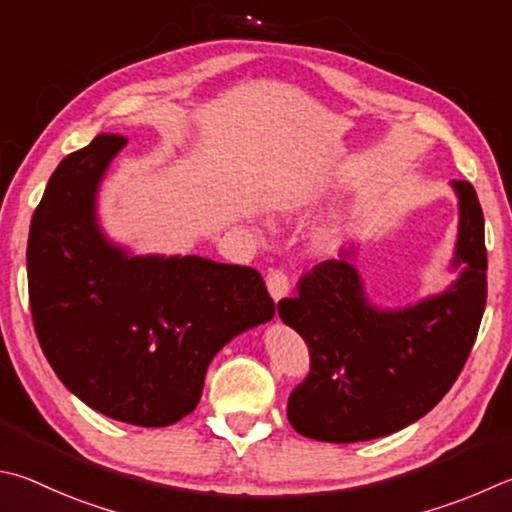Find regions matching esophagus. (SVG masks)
Masks as SVG:
<instances>
[{"label": "esophagus", "mask_w": 512, "mask_h": 512, "mask_svg": "<svg viewBox=\"0 0 512 512\" xmlns=\"http://www.w3.org/2000/svg\"><path fill=\"white\" fill-rule=\"evenodd\" d=\"M266 286H268V293H271V297H273L275 302L284 300V297L288 295V291H291V282H288V275L284 271L268 273Z\"/></svg>", "instance_id": "obj_1"}]
</instances>
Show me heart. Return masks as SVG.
<instances>
[{"label":"heart","instance_id":"b5f03b06","mask_svg":"<svg viewBox=\"0 0 512 512\" xmlns=\"http://www.w3.org/2000/svg\"><path fill=\"white\" fill-rule=\"evenodd\" d=\"M304 199H306V188H304V185H300V188H288V190H280L277 194H273L271 206L275 210L291 212V210L300 208Z\"/></svg>","mask_w":512,"mask_h":512}]
</instances>
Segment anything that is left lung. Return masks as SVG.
Returning <instances> with one entry per match:
<instances>
[{
    "label": "left lung",
    "mask_w": 512,
    "mask_h": 512,
    "mask_svg": "<svg viewBox=\"0 0 512 512\" xmlns=\"http://www.w3.org/2000/svg\"><path fill=\"white\" fill-rule=\"evenodd\" d=\"M459 230L441 293L401 309L371 304L349 248L302 277L280 318L309 345L311 371L288 396L286 416L306 439L371 441L425 416L448 394L475 345L486 309V241L477 192L452 181Z\"/></svg>",
    "instance_id": "left-lung-1"
}]
</instances>
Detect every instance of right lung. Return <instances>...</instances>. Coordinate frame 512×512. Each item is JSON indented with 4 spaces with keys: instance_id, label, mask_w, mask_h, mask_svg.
Returning a JSON list of instances; mask_svg holds the SVG:
<instances>
[{
    "instance_id": "obj_1",
    "label": "right lung",
    "mask_w": 512,
    "mask_h": 512,
    "mask_svg": "<svg viewBox=\"0 0 512 512\" xmlns=\"http://www.w3.org/2000/svg\"><path fill=\"white\" fill-rule=\"evenodd\" d=\"M127 138L100 134L51 174L26 250L37 340L82 403L165 427L197 407L212 358L275 315L255 268L134 255L100 228L98 188Z\"/></svg>"
}]
</instances>
